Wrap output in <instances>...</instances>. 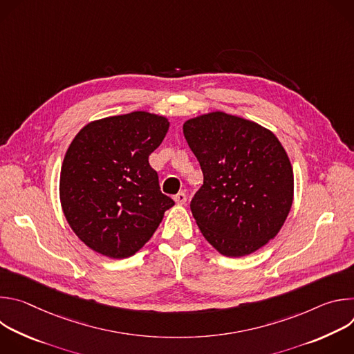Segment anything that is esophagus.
Segmentation results:
<instances>
[{
	"instance_id": "1",
	"label": "esophagus",
	"mask_w": 354,
	"mask_h": 354,
	"mask_svg": "<svg viewBox=\"0 0 354 354\" xmlns=\"http://www.w3.org/2000/svg\"><path fill=\"white\" fill-rule=\"evenodd\" d=\"M174 200L176 201L178 205H180V206L185 205V203H186V193H185V192H179L178 194L174 196Z\"/></svg>"
}]
</instances>
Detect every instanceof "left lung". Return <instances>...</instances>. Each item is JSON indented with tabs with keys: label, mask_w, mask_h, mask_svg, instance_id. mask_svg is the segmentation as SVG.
<instances>
[{
	"label": "left lung",
	"mask_w": 354,
	"mask_h": 354,
	"mask_svg": "<svg viewBox=\"0 0 354 354\" xmlns=\"http://www.w3.org/2000/svg\"><path fill=\"white\" fill-rule=\"evenodd\" d=\"M183 134L205 178L190 201L201 234L231 258L265 246L292 205L294 175L281 142L261 124L224 112L186 120Z\"/></svg>",
	"instance_id": "obj_1"
}]
</instances>
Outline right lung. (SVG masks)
Segmentation results:
<instances>
[{
    "label": "right lung",
    "mask_w": 354,
    "mask_h": 354,
    "mask_svg": "<svg viewBox=\"0 0 354 354\" xmlns=\"http://www.w3.org/2000/svg\"><path fill=\"white\" fill-rule=\"evenodd\" d=\"M168 129L165 116L138 111L91 122L71 141L60 174L62 209L97 254L134 255L175 205L148 162Z\"/></svg>",
    "instance_id": "add662e5"
}]
</instances>
